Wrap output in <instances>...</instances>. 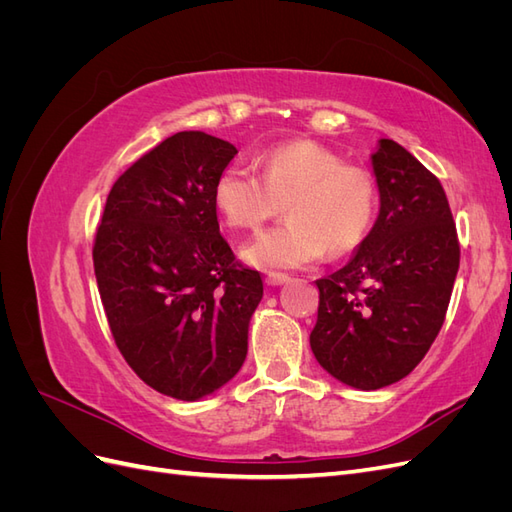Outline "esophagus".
I'll use <instances>...</instances> for the list:
<instances>
[{
    "instance_id": "esophagus-1",
    "label": "esophagus",
    "mask_w": 512,
    "mask_h": 512,
    "mask_svg": "<svg viewBox=\"0 0 512 512\" xmlns=\"http://www.w3.org/2000/svg\"><path fill=\"white\" fill-rule=\"evenodd\" d=\"M290 280V277L288 275H284V273H269L267 277H265V284L267 286H282V284H286Z\"/></svg>"
}]
</instances>
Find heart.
I'll return each mask as SVG.
<instances>
[{
  "label": "heart",
  "mask_w": 512,
  "mask_h": 512,
  "mask_svg": "<svg viewBox=\"0 0 512 512\" xmlns=\"http://www.w3.org/2000/svg\"><path fill=\"white\" fill-rule=\"evenodd\" d=\"M260 175L228 164L213 183V205L226 226L258 230L286 205L288 222L243 247L260 269H299L324 252L346 254L374 228L380 183L369 168L348 164L314 141H292L265 151Z\"/></svg>",
  "instance_id": "b5f03b06"
}]
</instances>
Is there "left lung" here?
<instances>
[{"instance_id": "1", "label": "left lung", "mask_w": 512, "mask_h": 512, "mask_svg": "<svg viewBox=\"0 0 512 512\" xmlns=\"http://www.w3.org/2000/svg\"><path fill=\"white\" fill-rule=\"evenodd\" d=\"M380 215L359 252L327 277L309 335L314 356L354 389L389 386L438 337L459 269V239L440 179L391 138L374 153Z\"/></svg>"}]
</instances>
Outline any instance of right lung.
<instances>
[{
  "label": "right lung",
  "instance_id": "obj_1",
  "mask_svg": "<svg viewBox=\"0 0 512 512\" xmlns=\"http://www.w3.org/2000/svg\"><path fill=\"white\" fill-rule=\"evenodd\" d=\"M235 145L177 132L113 183L94 239L100 299L115 344L151 389L181 401L241 369L260 273L220 235L213 183Z\"/></svg>",
  "mask_w": 512,
  "mask_h": 512
}]
</instances>
